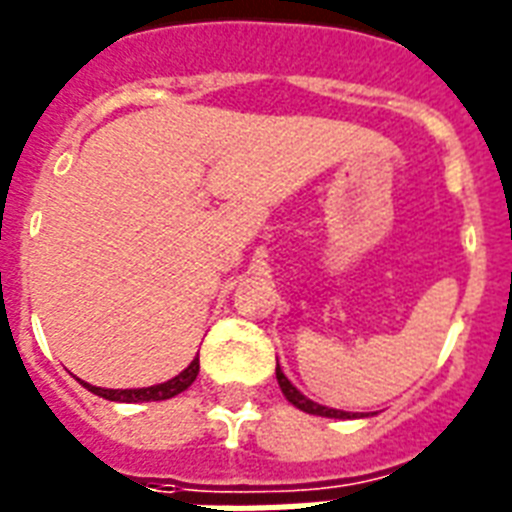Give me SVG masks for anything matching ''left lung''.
Returning <instances> with one entry per match:
<instances>
[{
  "mask_svg": "<svg viewBox=\"0 0 512 512\" xmlns=\"http://www.w3.org/2000/svg\"><path fill=\"white\" fill-rule=\"evenodd\" d=\"M277 384H280V390H283L285 400L288 403H293L296 408H301V411H307V414H318V417H334V419H350V414L347 411H336V408H326L320 406V403H312L310 398H304L296 387H293L291 382H288V376L280 371V363H277Z\"/></svg>",
  "mask_w": 512,
  "mask_h": 512,
  "instance_id": "8db88e82",
  "label": "left lung"
}]
</instances>
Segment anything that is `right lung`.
I'll use <instances>...</instances> for the list:
<instances>
[{
    "label": "right lung",
    "mask_w": 512,
    "mask_h": 512,
    "mask_svg": "<svg viewBox=\"0 0 512 512\" xmlns=\"http://www.w3.org/2000/svg\"><path fill=\"white\" fill-rule=\"evenodd\" d=\"M197 371H200V358H194L189 366L181 371L178 376L168 379V382L154 384V387H141V390H104V387H93V384L82 382L93 395H101L106 400H120V403H144V400H168L178 392H184L189 384L197 379Z\"/></svg>",
    "instance_id": "1"
}]
</instances>
